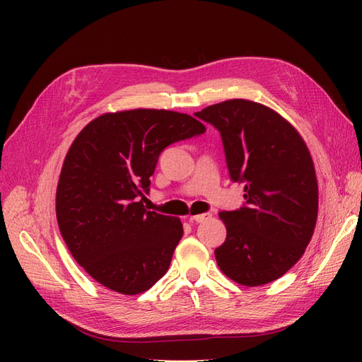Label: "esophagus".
Masks as SVG:
<instances>
[{"label":"esophagus","mask_w":362,"mask_h":362,"mask_svg":"<svg viewBox=\"0 0 362 362\" xmlns=\"http://www.w3.org/2000/svg\"><path fill=\"white\" fill-rule=\"evenodd\" d=\"M211 217H213V214H211V213H202V214H198V216H192V217H190V222L202 223V222L210 221Z\"/></svg>","instance_id":"obj_1"}]
</instances>
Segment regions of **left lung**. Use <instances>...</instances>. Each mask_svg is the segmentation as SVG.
<instances>
[{"mask_svg": "<svg viewBox=\"0 0 362 362\" xmlns=\"http://www.w3.org/2000/svg\"><path fill=\"white\" fill-rule=\"evenodd\" d=\"M222 137L233 182L245 204L221 211L226 240L214 250L228 278L254 287L281 278L303 255L314 233L319 189L305 141L276 112L229 100L194 113Z\"/></svg>", "mask_w": 362, "mask_h": 362, "instance_id": "obj_1", "label": "left lung"}]
</instances>
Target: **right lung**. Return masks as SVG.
Returning a JSON list of instances; mask_svg holds the SVG:
<instances>
[{"label": "right lung", "mask_w": 362, "mask_h": 362, "mask_svg": "<svg viewBox=\"0 0 362 362\" xmlns=\"http://www.w3.org/2000/svg\"><path fill=\"white\" fill-rule=\"evenodd\" d=\"M204 133L189 115L137 108L96 117L74 140L57 185V222L75 261L104 287L139 294L168 272L182 223L148 211L145 194L164 148Z\"/></svg>", "instance_id": "obj_1"}]
</instances>
